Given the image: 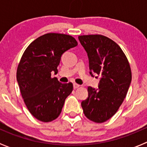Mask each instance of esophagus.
<instances>
[{
	"label": "esophagus",
	"instance_id": "34e87169",
	"mask_svg": "<svg viewBox=\"0 0 147 147\" xmlns=\"http://www.w3.org/2000/svg\"><path fill=\"white\" fill-rule=\"evenodd\" d=\"M73 86H74V89H76V88H80V85H78V84H76V83H74V85H73Z\"/></svg>",
	"mask_w": 147,
	"mask_h": 147
}]
</instances>
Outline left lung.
<instances>
[{"label": "left lung", "instance_id": "8db88e82", "mask_svg": "<svg viewBox=\"0 0 147 147\" xmlns=\"http://www.w3.org/2000/svg\"><path fill=\"white\" fill-rule=\"evenodd\" d=\"M79 40L86 51L90 74L101 76L98 89L88 87V97L82 102L85 115L92 121L103 123L121 105L132 80L129 62L117 43L100 34L82 35Z\"/></svg>", "mask_w": 147, "mask_h": 147}]
</instances>
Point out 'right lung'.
<instances>
[{
    "label": "right lung",
    "instance_id": "obj_1",
    "mask_svg": "<svg viewBox=\"0 0 147 147\" xmlns=\"http://www.w3.org/2000/svg\"><path fill=\"white\" fill-rule=\"evenodd\" d=\"M77 45L70 35L49 33L34 40L23 53L17 81L28 111L39 121L57 119L72 92V83L62 84L51 78V73L57 74L62 54Z\"/></svg>",
    "mask_w": 147,
    "mask_h": 147
}]
</instances>
